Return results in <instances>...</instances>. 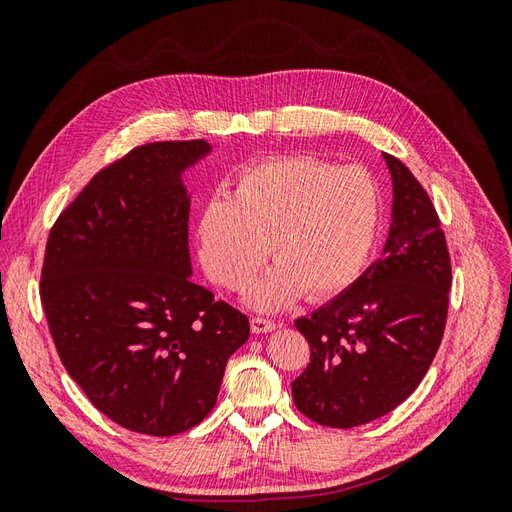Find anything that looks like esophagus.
<instances>
[{
	"instance_id": "esophagus-1",
	"label": "esophagus",
	"mask_w": 512,
	"mask_h": 512,
	"mask_svg": "<svg viewBox=\"0 0 512 512\" xmlns=\"http://www.w3.org/2000/svg\"><path fill=\"white\" fill-rule=\"evenodd\" d=\"M250 327H252V333L262 335V333H269V331H273V329L277 327V324H275L273 320H269V318L252 316V320H250Z\"/></svg>"
}]
</instances>
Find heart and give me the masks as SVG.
<instances>
[{
  "label": "heart",
  "instance_id": "heart-1",
  "mask_svg": "<svg viewBox=\"0 0 512 512\" xmlns=\"http://www.w3.org/2000/svg\"><path fill=\"white\" fill-rule=\"evenodd\" d=\"M382 224V190L363 166L309 156L271 158L250 166L232 196L200 209L198 256L207 275L228 290L252 284L269 254L275 267L250 303L275 309L303 297L344 292L363 273Z\"/></svg>",
  "mask_w": 512,
  "mask_h": 512
}]
</instances>
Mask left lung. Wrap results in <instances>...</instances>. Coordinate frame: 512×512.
Listing matches in <instances>:
<instances>
[{"label": "left lung", "mask_w": 512, "mask_h": 512, "mask_svg": "<svg viewBox=\"0 0 512 512\" xmlns=\"http://www.w3.org/2000/svg\"><path fill=\"white\" fill-rule=\"evenodd\" d=\"M393 177V224L382 258L339 297L294 320L312 356L292 399L318 425L350 429L389 414L421 384L448 314L451 256L431 198L404 162Z\"/></svg>", "instance_id": "obj_1"}]
</instances>
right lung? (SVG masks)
Listing matches in <instances>:
<instances>
[{"label": "right lung", "instance_id": "right-lung-1", "mask_svg": "<svg viewBox=\"0 0 512 512\" xmlns=\"http://www.w3.org/2000/svg\"><path fill=\"white\" fill-rule=\"evenodd\" d=\"M207 141L134 147L104 166L49 232L40 299L70 378L104 416L175 436L213 410L250 322L190 280L181 173Z\"/></svg>", "mask_w": 512, "mask_h": 512}]
</instances>
